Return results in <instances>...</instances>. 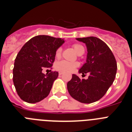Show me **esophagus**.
<instances>
[{
    "label": "esophagus",
    "mask_w": 132,
    "mask_h": 132,
    "mask_svg": "<svg viewBox=\"0 0 132 132\" xmlns=\"http://www.w3.org/2000/svg\"><path fill=\"white\" fill-rule=\"evenodd\" d=\"M63 74V72H59V75H61Z\"/></svg>",
    "instance_id": "1"
}]
</instances>
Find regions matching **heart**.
<instances>
[{
  "label": "heart",
  "instance_id": "1",
  "mask_svg": "<svg viewBox=\"0 0 132 132\" xmlns=\"http://www.w3.org/2000/svg\"><path fill=\"white\" fill-rule=\"evenodd\" d=\"M73 47L74 48L75 51L77 52V54H79L82 52L85 51L84 47L82 45L80 44H73ZM61 53H62V48L61 47H59L57 49L55 52V57L57 58H59L61 55ZM79 66V63L77 62H69L67 61L62 60L60 61H58L57 63H56L55 64V69L57 71L62 72H73L76 67Z\"/></svg>",
  "mask_w": 132,
  "mask_h": 132
}]
</instances>
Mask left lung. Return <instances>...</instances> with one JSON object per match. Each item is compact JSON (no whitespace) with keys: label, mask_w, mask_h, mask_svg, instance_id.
Returning a JSON list of instances; mask_svg holds the SVG:
<instances>
[{"label":"left lung","mask_w":132,"mask_h":132,"mask_svg":"<svg viewBox=\"0 0 132 132\" xmlns=\"http://www.w3.org/2000/svg\"><path fill=\"white\" fill-rule=\"evenodd\" d=\"M85 43L87 48L86 63L79 69L82 75L89 73L87 79H80L73 74L67 82V90L74 99L89 104L98 101L106 94L114 82L117 63L108 45L96 37L76 38Z\"/></svg>","instance_id":"1"}]
</instances>
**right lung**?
I'll list each match as a JSON object with an SVG mask.
<instances>
[{
  "label": "right lung",
  "instance_id": "obj_1",
  "mask_svg": "<svg viewBox=\"0 0 132 132\" xmlns=\"http://www.w3.org/2000/svg\"><path fill=\"white\" fill-rule=\"evenodd\" d=\"M65 42L63 39L45 35L35 36L27 42L14 61L13 82L22 100L36 103L47 97L58 72L42 73L44 67H51L57 49Z\"/></svg>",
  "mask_w": 132,
  "mask_h": 132
}]
</instances>
